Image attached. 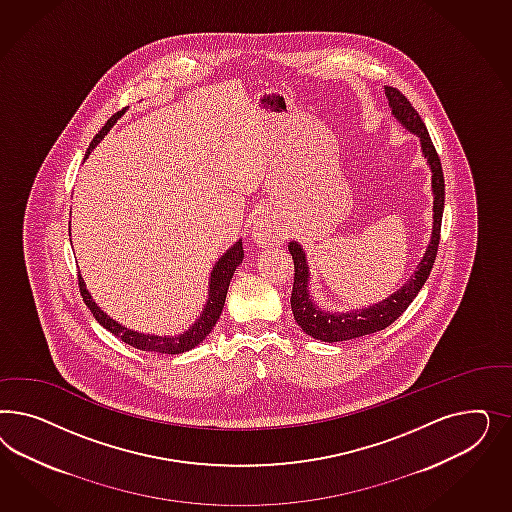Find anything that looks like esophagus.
I'll return each mask as SVG.
<instances>
[{
  "label": "esophagus",
  "mask_w": 512,
  "mask_h": 512,
  "mask_svg": "<svg viewBox=\"0 0 512 512\" xmlns=\"http://www.w3.org/2000/svg\"><path fill=\"white\" fill-rule=\"evenodd\" d=\"M253 231H255V240H257L259 244H270V242H276V240H278L276 231H272V227H270L268 223H263V221H257L255 227H253Z\"/></svg>",
  "instance_id": "34e87169"
}]
</instances>
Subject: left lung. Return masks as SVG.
<instances>
[{"label": "left lung", "mask_w": 512, "mask_h": 512, "mask_svg": "<svg viewBox=\"0 0 512 512\" xmlns=\"http://www.w3.org/2000/svg\"><path fill=\"white\" fill-rule=\"evenodd\" d=\"M385 93H387L388 105L392 109L394 118L407 131H411L419 137L422 154L432 169V191H434L432 238H430V244H428L424 257L420 259L415 274L403 285L402 289H398L396 293H392L388 298L373 304L370 308L345 311V313L323 310L311 300L310 268L306 263V253H304V249L300 248L298 242H289V251L295 261V283H293V293H291V308L295 313V321L298 326L315 340L328 341V343L355 340V338L379 332V330L392 325L403 311L409 308L413 298L419 295V291L426 283L435 263L439 238H441V219H443V208H445V178H443V169H441V159L435 152L434 142L430 139L426 125L420 120L419 112L409 103V99L392 86H385Z\"/></svg>", "instance_id": "1"}]
</instances>
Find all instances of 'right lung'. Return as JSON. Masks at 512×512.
<instances>
[{
  "instance_id": "add662e5",
  "label": "right lung",
  "mask_w": 512,
  "mask_h": 512,
  "mask_svg": "<svg viewBox=\"0 0 512 512\" xmlns=\"http://www.w3.org/2000/svg\"><path fill=\"white\" fill-rule=\"evenodd\" d=\"M124 112L125 109L118 110L114 116H110V120L105 124V127L93 137L92 144H90V148L86 152V157L99 144V140L109 133L110 127L116 124V120L122 118ZM242 259H244V248H242V240H238L233 248L227 249V253H223L219 257V261H217L214 270H212L208 300H206V306L202 310L201 317L193 325L189 326L184 334H178V336L140 334V332H135V330H131L127 326L120 325L118 321H114L112 317H109L105 311L101 310L93 302L92 295L88 293L86 283H84V279L80 276V272H78V287H80V296H82L84 304L92 311L95 321L99 325L105 326L116 338H120V340L129 343L135 349H140V351L161 353V355H178V353H184V351L197 347L214 330L217 319H219L223 306H225V298H227V291H229V283L233 279L234 270H236L238 264L242 263Z\"/></svg>"
}]
</instances>
